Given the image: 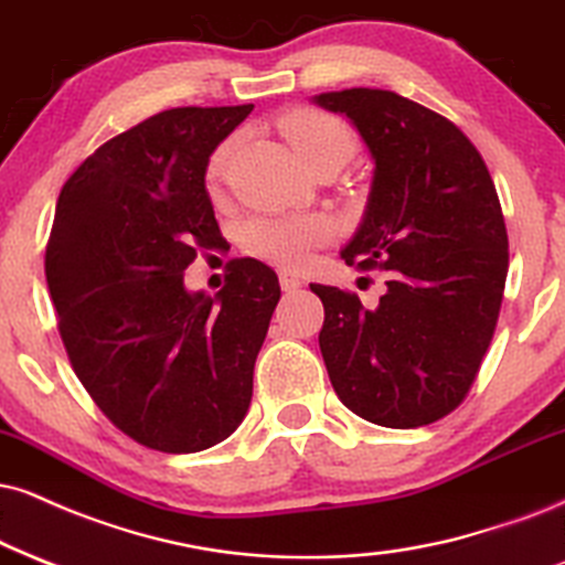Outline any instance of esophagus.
Returning <instances> with one entry per match:
<instances>
[{
  "label": "esophagus",
  "instance_id": "esophagus-1",
  "mask_svg": "<svg viewBox=\"0 0 565 565\" xmlns=\"http://www.w3.org/2000/svg\"><path fill=\"white\" fill-rule=\"evenodd\" d=\"M280 288L285 294H290V290H298L301 288V277L294 275V271H280Z\"/></svg>",
  "mask_w": 565,
  "mask_h": 565
}]
</instances>
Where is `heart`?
<instances>
[{
	"instance_id": "1",
	"label": "heart",
	"mask_w": 565,
	"mask_h": 565,
	"mask_svg": "<svg viewBox=\"0 0 565 565\" xmlns=\"http://www.w3.org/2000/svg\"><path fill=\"white\" fill-rule=\"evenodd\" d=\"M282 130L306 167L330 154L348 159L353 149L351 134H348L345 125L338 117L319 113V109H296V113L285 117ZM230 149H233V141L220 146L217 154L212 157V164H209V178L212 180L222 175ZM330 235L332 222L322 217V214H309V217H259L250 220L243 227V246L254 256H259V259L280 264V267H296V264H301L309 256L311 248L330 241Z\"/></svg>"
}]
</instances>
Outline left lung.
<instances>
[{"label":"left lung","mask_w":565,"mask_h":565,"mask_svg":"<svg viewBox=\"0 0 565 565\" xmlns=\"http://www.w3.org/2000/svg\"><path fill=\"white\" fill-rule=\"evenodd\" d=\"M311 102L343 115L374 162L364 217L340 256L387 271L372 309L311 285L324 303L327 374L361 419L431 424L466 398L495 332L508 275L495 185L456 125L395 90H327Z\"/></svg>","instance_id":"1"}]
</instances>
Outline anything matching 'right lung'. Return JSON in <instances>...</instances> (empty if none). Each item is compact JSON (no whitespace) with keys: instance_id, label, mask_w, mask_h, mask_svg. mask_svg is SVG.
Masks as SVG:
<instances>
[{"instance_id":"right-lung-1","label":"right lung","mask_w":565,"mask_h":565,"mask_svg":"<svg viewBox=\"0 0 565 565\" xmlns=\"http://www.w3.org/2000/svg\"><path fill=\"white\" fill-rule=\"evenodd\" d=\"M241 107H178L115 136L62 185L46 282L70 364L109 422L162 452L238 429L280 301L275 269L235 259L217 296L185 288L196 248H217L206 191Z\"/></svg>"}]
</instances>
